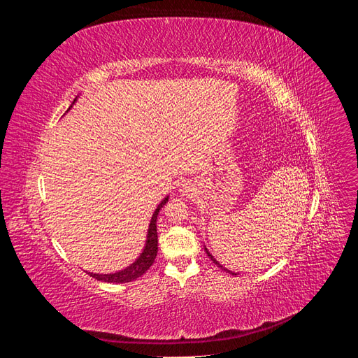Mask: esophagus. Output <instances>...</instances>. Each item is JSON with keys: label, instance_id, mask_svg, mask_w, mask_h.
<instances>
[{"label": "esophagus", "instance_id": "1", "mask_svg": "<svg viewBox=\"0 0 358 358\" xmlns=\"http://www.w3.org/2000/svg\"><path fill=\"white\" fill-rule=\"evenodd\" d=\"M185 192H187V188H185Z\"/></svg>", "mask_w": 358, "mask_h": 358}]
</instances>
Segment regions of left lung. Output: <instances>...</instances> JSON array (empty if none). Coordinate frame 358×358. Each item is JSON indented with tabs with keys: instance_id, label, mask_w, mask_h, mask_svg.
I'll use <instances>...</instances> for the list:
<instances>
[{
	"instance_id": "8db88e82",
	"label": "left lung",
	"mask_w": 358,
	"mask_h": 358,
	"mask_svg": "<svg viewBox=\"0 0 358 358\" xmlns=\"http://www.w3.org/2000/svg\"><path fill=\"white\" fill-rule=\"evenodd\" d=\"M206 252H208V255H209V257H210V259H212V262H213V263H215V264H216V266H220V267H221V268H222V270H225V272H229V273H231V275H236V273H233V272H230V270H227V268H225V267H222V266H221V264H220V263H218V262H216V259H215V258H213V257H212V255H210V254H209V251H208V249H206Z\"/></svg>"
}]
</instances>
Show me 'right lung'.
Returning a JSON list of instances; mask_svg holds the SVG:
<instances>
[{
  "label": "right lung",
  "instance_id": "add662e5",
  "mask_svg": "<svg viewBox=\"0 0 358 358\" xmlns=\"http://www.w3.org/2000/svg\"><path fill=\"white\" fill-rule=\"evenodd\" d=\"M76 101V100H74ZM167 197L162 200L158 208L155 209L152 220H150L149 224V230H148V241H146V246L143 249L142 255H140L136 262L128 266L127 268L121 270V272L116 273H110V275H99V273H90L92 278H95L96 280H103V282H113V284H124V282H131V280L137 279L142 276L143 273L148 272V268L154 264L155 258H157V252H158V234H157V216L159 209L167 203Z\"/></svg>",
  "mask_w": 358,
  "mask_h": 358
}]
</instances>
